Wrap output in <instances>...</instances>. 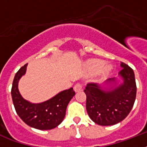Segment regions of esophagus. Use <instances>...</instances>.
Instances as JSON below:
<instances>
[{
    "instance_id": "1",
    "label": "esophagus",
    "mask_w": 147,
    "mask_h": 147,
    "mask_svg": "<svg viewBox=\"0 0 147 147\" xmlns=\"http://www.w3.org/2000/svg\"><path fill=\"white\" fill-rule=\"evenodd\" d=\"M82 85H81V84H76L75 86H74V91L76 92H78L82 91Z\"/></svg>"
}]
</instances>
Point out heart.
I'll use <instances>...</instances> for the list:
<instances>
[{"instance_id":"b5f03b06","label":"heart","mask_w":147,"mask_h":147,"mask_svg":"<svg viewBox=\"0 0 147 147\" xmlns=\"http://www.w3.org/2000/svg\"><path fill=\"white\" fill-rule=\"evenodd\" d=\"M105 62L100 59H92L88 61L86 64L87 71L91 74L98 73L100 71L102 76H107L111 70L110 65H105Z\"/></svg>"}]
</instances>
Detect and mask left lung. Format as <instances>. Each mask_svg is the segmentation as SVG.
Returning <instances> with one entry per match:
<instances>
[{
    "label": "left lung",
    "mask_w": 147,
    "mask_h": 147,
    "mask_svg": "<svg viewBox=\"0 0 147 147\" xmlns=\"http://www.w3.org/2000/svg\"><path fill=\"white\" fill-rule=\"evenodd\" d=\"M119 78H108L103 84L88 83L86 94V109L88 116L100 126L120 123L132 109L137 94L134 70L121 62Z\"/></svg>",
    "instance_id": "obj_1"
}]
</instances>
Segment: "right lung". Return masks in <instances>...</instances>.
<instances>
[{
    "mask_svg": "<svg viewBox=\"0 0 147 147\" xmlns=\"http://www.w3.org/2000/svg\"><path fill=\"white\" fill-rule=\"evenodd\" d=\"M27 64L19 69L13 78L11 95L15 110L24 123L38 130H47L56 127L65 116L67 106L76 94L72 88L64 90L42 103H31L25 100L18 89V82L25 75Z\"/></svg>",
    "mask_w": 147,
    "mask_h": 147,
    "instance_id": "obj_1",
    "label": "right lung"
}]
</instances>
